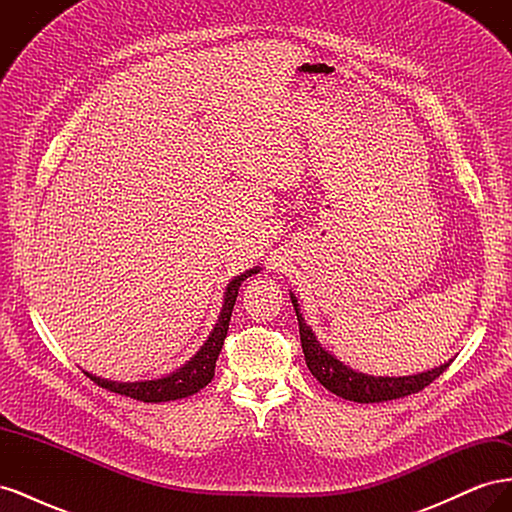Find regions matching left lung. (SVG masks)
Masks as SVG:
<instances>
[{
  "instance_id": "left-lung-1",
  "label": "left lung",
  "mask_w": 512,
  "mask_h": 512,
  "mask_svg": "<svg viewBox=\"0 0 512 512\" xmlns=\"http://www.w3.org/2000/svg\"><path fill=\"white\" fill-rule=\"evenodd\" d=\"M290 299L294 305V312H297L299 320V333H301V346L305 354V363L312 371V376L335 393L337 397H344L350 401H356V404H380V401H391L399 397H408L412 393L423 391L425 386H429L433 380H436L446 367L451 365V361L436 367L423 371V374H414V376H369L361 374V371H354L342 361H337L335 356L324 350L322 344L312 333V329L307 327L303 314L299 312V303L294 299V294L290 292Z\"/></svg>"
}]
</instances>
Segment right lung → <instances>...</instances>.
<instances>
[{"label": "right lung", "mask_w": 512, "mask_h": 512, "mask_svg": "<svg viewBox=\"0 0 512 512\" xmlns=\"http://www.w3.org/2000/svg\"><path fill=\"white\" fill-rule=\"evenodd\" d=\"M258 271H260V267H254L250 271L237 275L235 280H230V284L226 286V292H224L222 312L218 316V322H215L211 335L207 337V342L200 346V350L192 356L188 363L179 367L177 371H173V374H168L158 380H141V382H115V380H106V378L89 374V371H85V376L94 380L106 391L132 397L136 401H145V404H160V401L190 397V395L198 393L200 389H205V386L215 376V361H218V356L224 346V339L228 333V322L232 316V307H235V301H237L239 286L243 280H247V277H252Z\"/></svg>", "instance_id": "right-lung-1"}]
</instances>
